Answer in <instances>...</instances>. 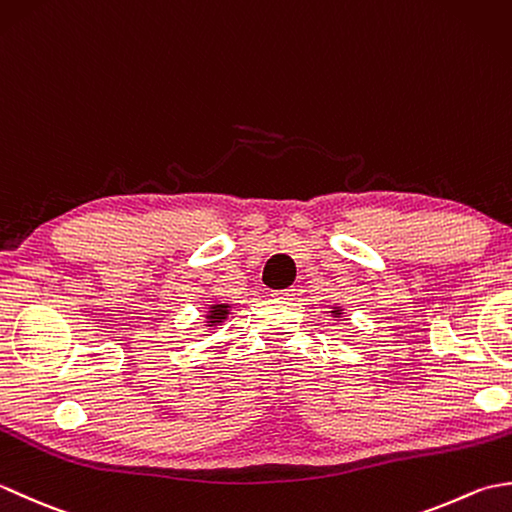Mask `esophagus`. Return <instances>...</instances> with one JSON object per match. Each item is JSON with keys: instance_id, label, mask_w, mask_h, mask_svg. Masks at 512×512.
Returning <instances> with one entry per match:
<instances>
[{"instance_id": "34e87169", "label": "esophagus", "mask_w": 512, "mask_h": 512, "mask_svg": "<svg viewBox=\"0 0 512 512\" xmlns=\"http://www.w3.org/2000/svg\"><path fill=\"white\" fill-rule=\"evenodd\" d=\"M297 295V290L295 288H288V290H277V292H273V297L275 299H292V297H295Z\"/></svg>"}]
</instances>
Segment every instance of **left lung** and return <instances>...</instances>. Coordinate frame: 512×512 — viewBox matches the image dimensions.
<instances>
[{
    "instance_id": "left-lung-1",
    "label": "left lung",
    "mask_w": 512,
    "mask_h": 512,
    "mask_svg": "<svg viewBox=\"0 0 512 512\" xmlns=\"http://www.w3.org/2000/svg\"><path fill=\"white\" fill-rule=\"evenodd\" d=\"M330 314L334 317V321H339L345 312H343V308H341V306H332V308H330Z\"/></svg>"
}]
</instances>
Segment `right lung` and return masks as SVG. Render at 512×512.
Instances as JSON below:
<instances>
[{"label": "right lung", "mask_w": 512, "mask_h": 512, "mask_svg": "<svg viewBox=\"0 0 512 512\" xmlns=\"http://www.w3.org/2000/svg\"><path fill=\"white\" fill-rule=\"evenodd\" d=\"M231 310H233L231 303H222V301L211 303V306L204 310V325H206V328L215 330L217 325H222L228 319V314H231Z\"/></svg>", "instance_id": "right-lung-1"}]
</instances>
